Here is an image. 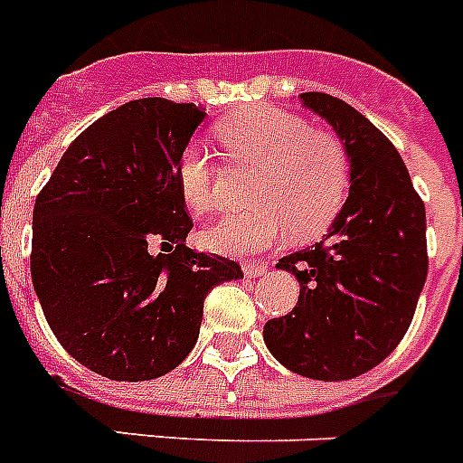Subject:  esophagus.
Here are the masks:
<instances>
[{"label":"esophagus","mask_w":463,"mask_h":463,"mask_svg":"<svg viewBox=\"0 0 463 463\" xmlns=\"http://www.w3.org/2000/svg\"><path fill=\"white\" fill-rule=\"evenodd\" d=\"M242 270L247 278H259L269 270V264H261V261H244Z\"/></svg>","instance_id":"1"}]
</instances>
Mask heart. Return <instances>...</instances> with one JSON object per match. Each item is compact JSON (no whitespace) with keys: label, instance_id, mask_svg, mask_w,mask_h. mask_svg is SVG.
<instances>
[{"label":"heart","instance_id":"1","mask_svg":"<svg viewBox=\"0 0 463 463\" xmlns=\"http://www.w3.org/2000/svg\"><path fill=\"white\" fill-rule=\"evenodd\" d=\"M223 152L238 164L259 166L247 213L206 228L209 250L232 257L276 247L285 232L311 238L328 228L349 187V161L335 135L280 109H250L228 116L216 128ZM178 190L185 206L204 216L216 206L219 166L199 142H190L178 159Z\"/></svg>","mask_w":463,"mask_h":463}]
</instances>
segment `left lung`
<instances>
[{
	"label": "left lung",
	"instance_id": "left-lung-1",
	"mask_svg": "<svg viewBox=\"0 0 463 463\" xmlns=\"http://www.w3.org/2000/svg\"><path fill=\"white\" fill-rule=\"evenodd\" d=\"M299 99L342 140L352 185L321 242L278 261L299 280V299L266 321L264 342L304 378L349 381L378 366L411 326L428 273L426 206L366 116L323 92Z\"/></svg>",
	"mask_w": 463,
	"mask_h": 463
}]
</instances>
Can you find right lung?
<instances>
[{
  "instance_id": "obj_1",
  "label": "right lung",
  "mask_w": 463,
  "mask_h": 463,
  "mask_svg": "<svg viewBox=\"0 0 463 463\" xmlns=\"http://www.w3.org/2000/svg\"><path fill=\"white\" fill-rule=\"evenodd\" d=\"M206 111L161 97L85 128L33 209L30 273L49 328L111 381H152L199 337L206 295L240 264L185 247L178 159ZM154 246H161L154 252Z\"/></svg>"
}]
</instances>
